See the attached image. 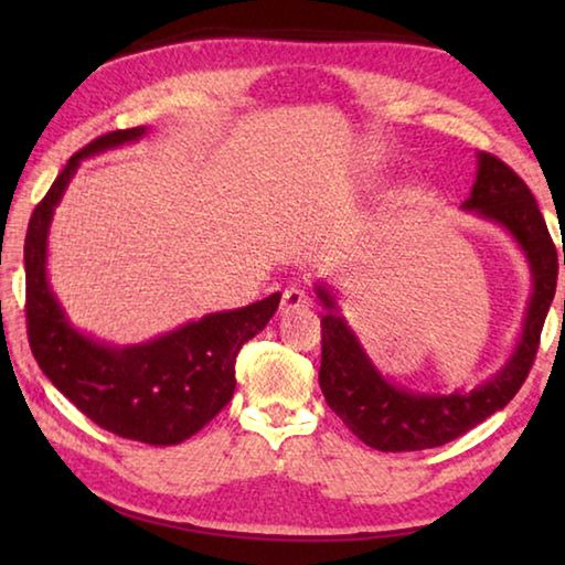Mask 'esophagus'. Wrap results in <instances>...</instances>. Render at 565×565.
<instances>
[{"label": "esophagus", "instance_id": "esophagus-1", "mask_svg": "<svg viewBox=\"0 0 565 565\" xmlns=\"http://www.w3.org/2000/svg\"><path fill=\"white\" fill-rule=\"evenodd\" d=\"M309 296H306L301 289H286L281 296V313H291V311H299V309H309Z\"/></svg>", "mask_w": 565, "mask_h": 565}]
</instances>
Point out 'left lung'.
I'll return each instance as SVG.
<instances>
[{
  "label": "left lung",
  "mask_w": 565,
  "mask_h": 565,
  "mask_svg": "<svg viewBox=\"0 0 565 565\" xmlns=\"http://www.w3.org/2000/svg\"><path fill=\"white\" fill-rule=\"evenodd\" d=\"M476 164L471 196L461 209L501 226L521 248L531 271V299L525 306L519 341L509 361L491 379L471 391L458 388L454 394L394 384L381 374L341 313L337 291L327 281L313 286L317 299L327 309L321 317L319 371L323 398L343 424L376 451H420L454 441L519 394L539 351L543 321L556 294L558 252L523 179L486 151H478Z\"/></svg>",
  "instance_id": "left-lung-1"
}]
</instances>
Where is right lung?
<instances>
[{
  "instance_id": "add662e5",
  "label": "right lung",
  "mask_w": 565,
  "mask_h": 565,
  "mask_svg": "<svg viewBox=\"0 0 565 565\" xmlns=\"http://www.w3.org/2000/svg\"><path fill=\"white\" fill-rule=\"evenodd\" d=\"M147 127L119 129L94 139L66 161L36 204L24 242L26 331L44 376L94 424L121 438L174 446L212 420L234 396V361L279 309L281 294L244 309L206 313L145 343L117 347L74 327L46 271L50 226L82 159L134 145Z\"/></svg>"
}]
</instances>
